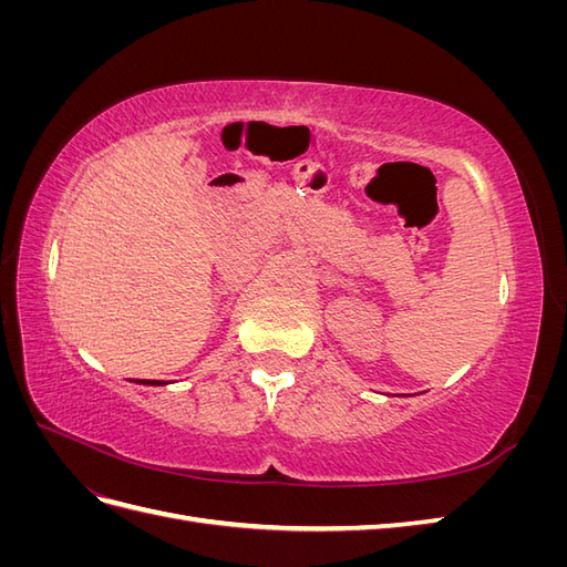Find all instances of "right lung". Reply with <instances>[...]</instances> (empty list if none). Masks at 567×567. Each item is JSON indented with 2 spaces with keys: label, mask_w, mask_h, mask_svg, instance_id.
<instances>
[{
  "label": "right lung",
  "mask_w": 567,
  "mask_h": 567,
  "mask_svg": "<svg viewBox=\"0 0 567 567\" xmlns=\"http://www.w3.org/2000/svg\"><path fill=\"white\" fill-rule=\"evenodd\" d=\"M146 385H158V383H146Z\"/></svg>",
  "instance_id": "add662e5"
}]
</instances>
